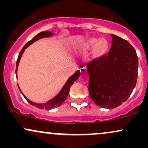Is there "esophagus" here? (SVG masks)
I'll return each instance as SVG.
<instances>
[{
    "label": "esophagus",
    "instance_id": "1",
    "mask_svg": "<svg viewBox=\"0 0 148 148\" xmlns=\"http://www.w3.org/2000/svg\"><path fill=\"white\" fill-rule=\"evenodd\" d=\"M81 72H82L83 74H84V73L87 72V69H86V67H83L82 69H81Z\"/></svg>",
    "mask_w": 148,
    "mask_h": 148
}]
</instances>
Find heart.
I'll use <instances>...</instances> for the list:
<instances>
[{"label":"heart","instance_id":"1","mask_svg":"<svg viewBox=\"0 0 148 148\" xmlns=\"http://www.w3.org/2000/svg\"><path fill=\"white\" fill-rule=\"evenodd\" d=\"M96 47L94 49V54L95 56H100L104 53L108 49V42L106 40L102 39L98 42V39L97 38H91L88 40L87 42V47L88 48H93V47Z\"/></svg>","mask_w":148,"mask_h":148}]
</instances>
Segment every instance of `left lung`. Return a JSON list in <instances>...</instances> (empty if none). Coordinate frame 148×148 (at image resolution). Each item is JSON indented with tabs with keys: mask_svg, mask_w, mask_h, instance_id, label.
Instances as JSON below:
<instances>
[{
	"mask_svg": "<svg viewBox=\"0 0 148 148\" xmlns=\"http://www.w3.org/2000/svg\"><path fill=\"white\" fill-rule=\"evenodd\" d=\"M112 43L106 55L88 62L89 94L96 105L114 108L126 101L135 88L138 58L130 42L111 35Z\"/></svg>",
	"mask_w": 148,
	"mask_h": 148,
	"instance_id": "8db88e82",
	"label": "left lung"
}]
</instances>
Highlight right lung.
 I'll return each mask as SVG.
<instances>
[{
  "instance_id": "1",
  "label": "right lung",
  "mask_w": 148,
  "mask_h": 148,
  "mask_svg": "<svg viewBox=\"0 0 148 148\" xmlns=\"http://www.w3.org/2000/svg\"><path fill=\"white\" fill-rule=\"evenodd\" d=\"M51 35H53V33L51 32H49V31L41 32V33L37 34L36 36L34 37L30 41L28 42V43L25 44V45L23 47V49H21V51H20L19 54H18V59L17 60H16V76H17V69H18V63H19V61L21 60V58L22 56V55H23V52H24L25 49L28 48V47H29V46L31 45V44H33L34 42L37 41V40H40V39L44 38V37H49L51 36ZM79 76H80V70L79 69V70L76 71V72L74 73L72 76H70V77L69 78L68 80L67 81V82L65 83V84L64 85V86L62 87V89H61L60 92H59L56 96L54 97L53 99H50L49 101H47V102L42 103H35V102H33V101H30V100L28 99V98H27L23 94V92H22L21 90H20L18 86V87L20 92H21V94L23 95V97H25V99L27 100V101H28L30 104L33 105V106L37 107V108H40V109H45V110H47V111H49V110H51L54 108H56V107H58L60 106V105H62V103L65 101L66 98H67V96H68L69 89H70L71 86H72L73 84H74V81H76V80L78 79V78L79 77Z\"/></svg>"
}]
</instances>
